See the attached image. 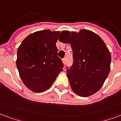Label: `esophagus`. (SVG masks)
Wrapping results in <instances>:
<instances>
[{"instance_id": "34e87169", "label": "esophagus", "mask_w": 121, "mask_h": 121, "mask_svg": "<svg viewBox=\"0 0 121 121\" xmlns=\"http://www.w3.org/2000/svg\"><path fill=\"white\" fill-rule=\"evenodd\" d=\"M62 62H63L64 65H65V62H66V60H65V58H64V59H62Z\"/></svg>"}]
</instances>
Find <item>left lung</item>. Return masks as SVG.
<instances>
[{
	"instance_id": "obj_1",
	"label": "left lung",
	"mask_w": 121,
	"mask_h": 121,
	"mask_svg": "<svg viewBox=\"0 0 121 121\" xmlns=\"http://www.w3.org/2000/svg\"><path fill=\"white\" fill-rule=\"evenodd\" d=\"M60 36V41L71 44L73 51V65L67 69L72 90L83 97L92 95L102 88L110 72V51L102 39L90 30L63 31Z\"/></svg>"
}]
</instances>
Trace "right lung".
<instances>
[{"label": "right lung", "instance_id": "obj_1", "mask_svg": "<svg viewBox=\"0 0 121 121\" xmlns=\"http://www.w3.org/2000/svg\"><path fill=\"white\" fill-rule=\"evenodd\" d=\"M59 34V31L49 30L36 31L25 38L18 47L19 74L25 86L33 92L48 90L63 71L56 47Z\"/></svg>", "mask_w": 121, "mask_h": 121}]
</instances>
